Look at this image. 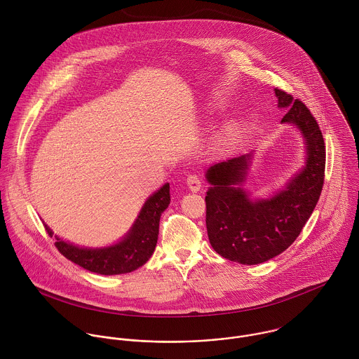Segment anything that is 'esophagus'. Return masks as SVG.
<instances>
[{
	"mask_svg": "<svg viewBox=\"0 0 359 359\" xmlns=\"http://www.w3.org/2000/svg\"><path fill=\"white\" fill-rule=\"evenodd\" d=\"M187 186H189V189H190L191 191L197 193V191L201 190L203 182H201V179H200L198 175H190V176L187 177Z\"/></svg>",
	"mask_w": 359,
	"mask_h": 359,
	"instance_id": "esophagus-1",
	"label": "esophagus"
}]
</instances>
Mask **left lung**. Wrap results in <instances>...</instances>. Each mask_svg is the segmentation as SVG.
Segmentation results:
<instances>
[{
    "label": "left lung",
    "instance_id": "obj_1",
    "mask_svg": "<svg viewBox=\"0 0 359 359\" xmlns=\"http://www.w3.org/2000/svg\"><path fill=\"white\" fill-rule=\"evenodd\" d=\"M278 105L288 109L283 123H294L306 143V163L286 190L252 203L240 187L251 154L212 165L207 172V231L212 248L243 265L262 264L287 250L313 212L325 182L326 147L319 125L306 105L275 88Z\"/></svg>",
    "mask_w": 359,
    "mask_h": 359
}]
</instances>
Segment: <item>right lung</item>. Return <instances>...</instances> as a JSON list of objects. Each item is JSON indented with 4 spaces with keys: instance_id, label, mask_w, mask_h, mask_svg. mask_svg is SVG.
<instances>
[{
    "instance_id": "add662e5",
    "label": "right lung",
    "mask_w": 359,
    "mask_h": 359,
    "mask_svg": "<svg viewBox=\"0 0 359 359\" xmlns=\"http://www.w3.org/2000/svg\"><path fill=\"white\" fill-rule=\"evenodd\" d=\"M170 203L169 184L166 183L152 194L128 236L118 244L107 248H80L60 238L55 241L58 251L76 265L100 275L129 273L151 258L159 233V219ZM48 236L53 231L46 226Z\"/></svg>"
}]
</instances>
